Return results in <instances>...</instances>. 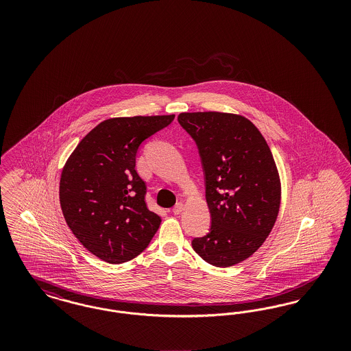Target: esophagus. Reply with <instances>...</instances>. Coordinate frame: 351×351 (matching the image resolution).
<instances>
[{
  "label": "esophagus",
  "mask_w": 351,
  "mask_h": 351,
  "mask_svg": "<svg viewBox=\"0 0 351 351\" xmlns=\"http://www.w3.org/2000/svg\"><path fill=\"white\" fill-rule=\"evenodd\" d=\"M184 210V204L183 202H179V204H176L175 205V208L172 209V212H173V215H180L182 212Z\"/></svg>",
  "instance_id": "esophagus-1"
}]
</instances>
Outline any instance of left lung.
Returning <instances> with one entry per match:
<instances>
[{"label":"left lung","instance_id":"1","mask_svg":"<svg viewBox=\"0 0 351 351\" xmlns=\"http://www.w3.org/2000/svg\"><path fill=\"white\" fill-rule=\"evenodd\" d=\"M178 119L197 143L212 216L210 232L192 247L212 266L238 265L263 245L279 215L282 183L272 152L241 114L195 112Z\"/></svg>","mask_w":351,"mask_h":351}]
</instances>
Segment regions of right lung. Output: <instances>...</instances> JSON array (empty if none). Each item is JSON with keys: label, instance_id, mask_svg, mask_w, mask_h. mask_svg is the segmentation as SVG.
<instances>
[{"label": "right lung", "instance_id": "add662e5", "mask_svg": "<svg viewBox=\"0 0 351 351\" xmlns=\"http://www.w3.org/2000/svg\"><path fill=\"white\" fill-rule=\"evenodd\" d=\"M169 116L102 121L84 136L63 167L59 199L68 228L102 261H132L150 243L162 218L145 201L146 183L135 169L139 145L168 126Z\"/></svg>", "mask_w": 351, "mask_h": 351}]
</instances>
